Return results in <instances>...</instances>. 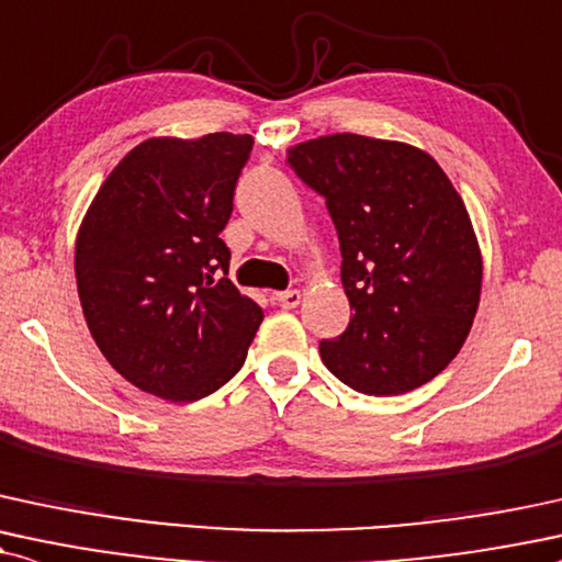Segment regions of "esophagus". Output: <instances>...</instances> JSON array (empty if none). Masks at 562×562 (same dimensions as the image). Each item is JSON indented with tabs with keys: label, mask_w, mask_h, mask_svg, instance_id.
Masks as SVG:
<instances>
[{
	"label": "esophagus",
	"mask_w": 562,
	"mask_h": 562,
	"mask_svg": "<svg viewBox=\"0 0 562 562\" xmlns=\"http://www.w3.org/2000/svg\"><path fill=\"white\" fill-rule=\"evenodd\" d=\"M274 301L282 308H295L301 303V293L299 290H285V293H274Z\"/></svg>",
	"instance_id": "34e87169"
}]
</instances>
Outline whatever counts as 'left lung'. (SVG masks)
I'll use <instances>...</instances> for the list:
<instances>
[{
	"label": "left lung",
	"instance_id": "8db88e82",
	"mask_svg": "<svg viewBox=\"0 0 562 562\" xmlns=\"http://www.w3.org/2000/svg\"><path fill=\"white\" fill-rule=\"evenodd\" d=\"M327 204L350 301L346 333L319 342L337 380L401 395L437 376L469 337L482 256L461 195L422 148L337 133L288 151Z\"/></svg>",
	"mask_w": 562,
	"mask_h": 562
}]
</instances>
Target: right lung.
<instances>
[{"instance_id":"obj_1","label":"right lung","mask_w":562,"mask_h":562,"mask_svg":"<svg viewBox=\"0 0 562 562\" xmlns=\"http://www.w3.org/2000/svg\"><path fill=\"white\" fill-rule=\"evenodd\" d=\"M251 135L151 138L114 167L76 243L78 295L112 369L175 403L238 374L263 311L229 282L220 233Z\"/></svg>"}]
</instances>
